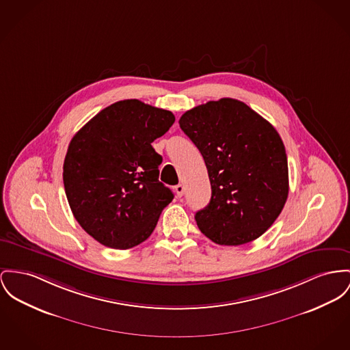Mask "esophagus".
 Here are the masks:
<instances>
[{
    "label": "esophagus",
    "mask_w": 350,
    "mask_h": 350,
    "mask_svg": "<svg viewBox=\"0 0 350 350\" xmlns=\"http://www.w3.org/2000/svg\"><path fill=\"white\" fill-rule=\"evenodd\" d=\"M175 192H176V196H178V198H182V196L185 195V186H183V185L175 186Z\"/></svg>",
    "instance_id": "obj_1"
}]
</instances>
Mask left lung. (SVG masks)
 <instances>
[{
  "label": "left lung",
  "mask_w": 350,
  "mask_h": 350,
  "mask_svg": "<svg viewBox=\"0 0 350 350\" xmlns=\"http://www.w3.org/2000/svg\"><path fill=\"white\" fill-rule=\"evenodd\" d=\"M179 124L199 148L210 178V203L195 215L199 230L220 245L260 237L279 217L289 191L279 133L232 98L196 106Z\"/></svg>",
  "instance_id": "1"
}]
</instances>
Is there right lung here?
Returning a JSON list of instances; mask_svg holds the SVG:
<instances>
[{
    "label": "right lung",
    "instance_id": "obj_1",
    "mask_svg": "<svg viewBox=\"0 0 350 350\" xmlns=\"http://www.w3.org/2000/svg\"><path fill=\"white\" fill-rule=\"evenodd\" d=\"M171 111L138 99L113 103L71 139L64 186L79 226L100 244L129 250L150 237L174 193L159 182L151 143L174 124Z\"/></svg>",
    "mask_w": 350,
    "mask_h": 350
}]
</instances>
